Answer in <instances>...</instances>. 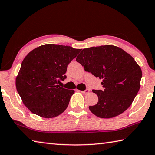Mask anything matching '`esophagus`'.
<instances>
[{
	"label": "esophagus",
	"instance_id": "1",
	"mask_svg": "<svg viewBox=\"0 0 155 155\" xmlns=\"http://www.w3.org/2000/svg\"><path fill=\"white\" fill-rule=\"evenodd\" d=\"M82 93L83 94H88V93H89V90H88V89H87V90H85V91H81Z\"/></svg>",
	"mask_w": 155,
	"mask_h": 155
}]
</instances>
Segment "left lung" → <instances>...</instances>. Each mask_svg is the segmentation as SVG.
<instances>
[{"label":"left lung","instance_id":"1","mask_svg":"<svg viewBox=\"0 0 155 155\" xmlns=\"http://www.w3.org/2000/svg\"><path fill=\"white\" fill-rule=\"evenodd\" d=\"M84 71L103 80L104 90H93L98 103L89 109L99 118L122 114L132 104L140 87L142 71L132 56L113 45L84 48L77 57Z\"/></svg>","mask_w":155,"mask_h":155}]
</instances>
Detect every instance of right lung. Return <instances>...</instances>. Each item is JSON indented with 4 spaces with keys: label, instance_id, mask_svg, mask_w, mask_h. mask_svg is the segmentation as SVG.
Here are the masks:
<instances>
[{
    "label": "right lung",
    "instance_id": "add662e5",
    "mask_svg": "<svg viewBox=\"0 0 155 155\" xmlns=\"http://www.w3.org/2000/svg\"><path fill=\"white\" fill-rule=\"evenodd\" d=\"M81 49L47 44L33 49L22 62L16 88L29 110L41 117L58 116L67 108L74 90L58 83L67 78L68 64Z\"/></svg>",
    "mask_w": 155,
    "mask_h": 155
}]
</instances>
